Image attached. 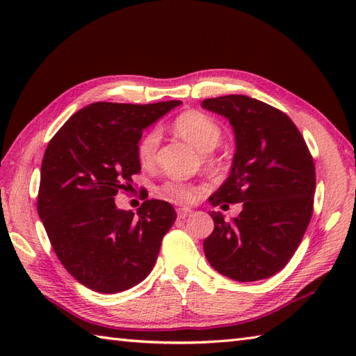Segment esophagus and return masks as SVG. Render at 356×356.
<instances>
[{"label":"esophagus","mask_w":356,"mask_h":356,"mask_svg":"<svg viewBox=\"0 0 356 356\" xmlns=\"http://www.w3.org/2000/svg\"><path fill=\"white\" fill-rule=\"evenodd\" d=\"M193 211L190 208H177V217L179 218H186L188 216H191Z\"/></svg>","instance_id":"1"}]
</instances>
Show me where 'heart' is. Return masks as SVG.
<instances>
[{"instance_id": "heart-1", "label": "heart", "mask_w": 356, "mask_h": 356, "mask_svg": "<svg viewBox=\"0 0 356 356\" xmlns=\"http://www.w3.org/2000/svg\"><path fill=\"white\" fill-rule=\"evenodd\" d=\"M174 128H176V131L182 138L191 142L202 153L213 151L222 139L220 125L213 118L197 110L182 113L176 119V122H174ZM159 140H161V133H159L157 128H153V130H149L142 136L140 140L138 142V148H136V154H138V159L142 165H148L153 162L159 147ZM163 191L170 197L179 202H190L194 199V188L182 182L165 184Z\"/></svg>"}]
</instances>
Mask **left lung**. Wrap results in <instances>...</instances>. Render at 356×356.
Masks as SVG:
<instances>
[{
  "instance_id": "8db88e82",
  "label": "left lung",
  "mask_w": 356,
  "mask_h": 356,
  "mask_svg": "<svg viewBox=\"0 0 356 356\" xmlns=\"http://www.w3.org/2000/svg\"><path fill=\"white\" fill-rule=\"evenodd\" d=\"M202 108L228 119L236 136L229 176L209 203H241L229 222L213 211L214 231L203 241L207 260L236 282L269 278L291 260L311 222L314 159L292 120L254 97H211Z\"/></svg>"
}]
</instances>
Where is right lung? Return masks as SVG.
<instances>
[{
	"instance_id": "add662e5",
	"label": "right lung",
	"mask_w": 356,
	"mask_h": 356,
	"mask_svg": "<svg viewBox=\"0 0 356 356\" xmlns=\"http://www.w3.org/2000/svg\"><path fill=\"white\" fill-rule=\"evenodd\" d=\"M180 104L93 102L49 142L38 214L59 261L88 289L127 291L154 266L176 211L151 199L134 214L119 209L115 195L130 190L140 171L136 148L143 130Z\"/></svg>"
}]
</instances>
